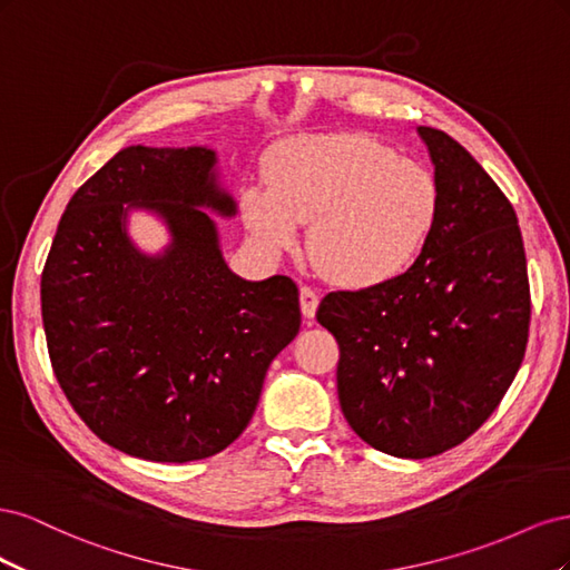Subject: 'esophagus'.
I'll return each instance as SVG.
<instances>
[{
  "label": "esophagus",
  "mask_w": 570,
  "mask_h": 570,
  "mask_svg": "<svg viewBox=\"0 0 570 570\" xmlns=\"http://www.w3.org/2000/svg\"><path fill=\"white\" fill-rule=\"evenodd\" d=\"M299 306H302V316L304 318H314L316 308H318V295L312 287H302L299 289Z\"/></svg>",
  "instance_id": "esophagus-1"
}]
</instances>
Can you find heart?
Instances as JSON below:
<instances>
[{"mask_svg":"<svg viewBox=\"0 0 570 570\" xmlns=\"http://www.w3.org/2000/svg\"><path fill=\"white\" fill-rule=\"evenodd\" d=\"M266 193L249 189L245 226L281 256L307 226L306 252L333 283L366 289L392 281L421 252L438 216L430 170L358 132L308 135L273 154Z\"/></svg>","mask_w":570,"mask_h":570,"instance_id":"1","label":"heart"}]
</instances>
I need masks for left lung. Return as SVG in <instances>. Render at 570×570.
I'll use <instances>...</instances> for the list:
<instances>
[{"instance_id": "obj_1", "label": "left lung", "mask_w": 570, "mask_h": 570, "mask_svg": "<svg viewBox=\"0 0 570 570\" xmlns=\"http://www.w3.org/2000/svg\"><path fill=\"white\" fill-rule=\"evenodd\" d=\"M435 166L438 216L402 275L331 292L318 323L340 344L344 419L373 450H452L502 402L528 344L530 287L513 206L454 137L416 128Z\"/></svg>"}]
</instances>
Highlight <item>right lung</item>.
Returning <instances> with one entry per match:
<instances>
[{"instance_id": "obj_1", "label": "right lung", "mask_w": 570, "mask_h": 570, "mask_svg": "<svg viewBox=\"0 0 570 570\" xmlns=\"http://www.w3.org/2000/svg\"><path fill=\"white\" fill-rule=\"evenodd\" d=\"M135 210L169 243L134 245ZM237 202L206 145L120 149L68 202L42 271V323L57 381L92 433L159 463L214 456L252 421L271 361L299 333L285 275L245 281L216 220Z\"/></svg>"}]
</instances>
